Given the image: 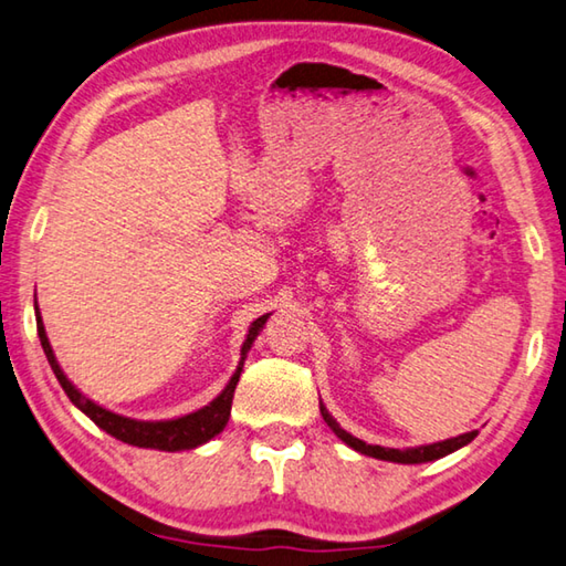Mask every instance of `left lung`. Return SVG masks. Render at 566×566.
I'll use <instances>...</instances> for the list:
<instances>
[{"instance_id": "obj_1", "label": "left lung", "mask_w": 566, "mask_h": 566, "mask_svg": "<svg viewBox=\"0 0 566 566\" xmlns=\"http://www.w3.org/2000/svg\"><path fill=\"white\" fill-rule=\"evenodd\" d=\"M321 415H323V420L328 422V428L338 434V438L348 444V448L358 450L360 454H370V458H375V460H388V462H400V464H420V462L440 460V458H444V454L460 450V448H464V444L478 438V430H472V432L460 434V438H450L444 442L422 444V448H408V450H392V448H380V444H368L358 438H353L350 432H345L340 424L333 420V415L325 410L323 405H321Z\"/></svg>"}]
</instances>
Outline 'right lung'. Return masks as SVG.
<instances>
[{"label":"right lung","mask_w":566,"mask_h":566,"mask_svg":"<svg viewBox=\"0 0 566 566\" xmlns=\"http://www.w3.org/2000/svg\"><path fill=\"white\" fill-rule=\"evenodd\" d=\"M34 311H36L39 340H42V348H44L46 360H49V365H52L56 380L64 388V392L69 395V400H72L76 408L86 415V418H92L98 424V428L112 434V438L122 440V442H128V444H136V448H151V450H164V452L193 450V448H198V444H203V442H208L211 438H216V434L226 428L228 418H231L233 392H235L238 378H241L245 355H248V350H251L253 340L258 338V333H261V328L265 325L268 315H271V313L261 315V318L251 323V328H248V335H245V343H243V348H241V363H238L233 378L228 380L223 392L218 395L213 402H208L206 408L196 410L191 415H184V418L144 422V420H132V418H124V415H116V412L104 410L102 405H96V402H92L88 398H84V395L78 392L72 382H69V378L62 373V368H59V363L54 358L52 345H49L44 323H42V315H39V308H36V301H34Z\"/></svg>","instance_id":"1"}]
</instances>
